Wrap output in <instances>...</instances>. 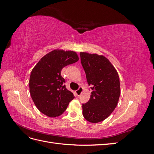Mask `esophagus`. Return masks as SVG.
<instances>
[{"instance_id": "1", "label": "esophagus", "mask_w": 154, "mask_h": 154, "mask_svg": "<svg viewBox=\"0 0 154 154\" xmlns=\"http://www.w3.org/2000/svg\"><path fill=\"white\" fill-rule=\"evenodd\" d=\"M82 91H83V88H82V87H79V88H78V89L76 91V93L77 96H80V95L82 94Z\"/></svg>"}]
</instances>
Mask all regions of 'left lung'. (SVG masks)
<instances>
[{
  "instance_id": "1",
  "label": "left lung",
  "mask_w": 154,
  "mask_h": 154,
  "mask_svg": "<svg viewBox=\"0 0 154 154\" xmlns=\"http://www.w3.org/2000/svg\"><path fill=\"white\" fill-rule=\"evenodd\" d=\"M82 67L92 90L90 100L82 104L83 117L93 123L101 122L112 112L118 103L120 83L118 74L103 56L80 53Z\"/></svg>"
}]
</instances>
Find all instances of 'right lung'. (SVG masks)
Masks as SVG:
<instances>
[{"instance_id": "add662e5", "label": "right lung", "mask_w": 154, "mask_h": 154, "mask_svg": "<svg viewBox=\"0 0 154 154\" xmlns=\"http://www.w3.org/2000/svg\"><path fill=\"white\" fill-rule=\"evenodd\" d=\"M76 52L54 50L45 54L32 69L29 78V91L35 105L42 113L51 118L62 114L74 99L68 91L62 69L78 61Z\"/></svg>"}]
</instances>
